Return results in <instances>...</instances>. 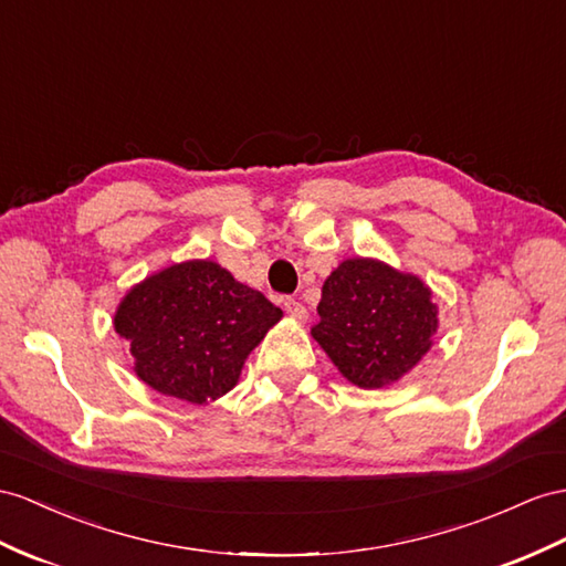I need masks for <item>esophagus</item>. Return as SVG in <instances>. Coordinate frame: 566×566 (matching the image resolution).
I'll return each mask as SVG.
<instances>
[{"mask_svg":"<svg viewBox=\"0 0 566 566\" xmlns=\"http://www.w3.org/2000/svg\"><path fill=\"white\" fill-rule=\"evenodd\" d=\"M284 311L294 317V321H306L308 317V311L303 303H298L296 298H284Z\"/></svg>","mask_w":566,"mask_h":566,"instance_id":"34e87169","label":"esophagus"}]
</instances>
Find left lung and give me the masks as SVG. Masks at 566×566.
Listing matches in <instances>:
<instances>
[{"instance_id": "obj_1", "label": "left lung", "mask_w": 566, "mask_h": 566, "mask_svg": "<svg viewBox=\"0 0 566 566\" xmlns=\"http://www.w3.org/2000/svg\"><path fill=\"white\" fill-rule=\"evenodd\" d=\"M311 335L346 380L380 389L403 378L432 346L438 306L416 274L349 258L332 270Z\"/></svg>"}]
</instances>
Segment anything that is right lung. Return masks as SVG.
<instances>
[{"mask_svg": "<svg viewBox=\"0 0 566 566\" xmlns=\"http://www.w3.org/2000/svg\"><path fill=\"white\" fill-rule=\"evenodd\" d=\"M280 321L277 306L222 265L186 260L136 284L114 313V329L145 385L208 403L239 382L243 360Z\"/></svg>", "mask_w": 566, "mask_h": 566, "instance_id": "right-lung-1", "label": "right lung"}]
</instances>
